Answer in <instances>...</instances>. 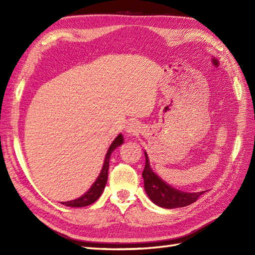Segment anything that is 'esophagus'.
Segmentation results:
<instances>
[{
    "label": "esophagus",
    "mask_w": 255,
    "mask_h": 255,
    "mask_svg": "<svg viewBox=\"0 0 255 255\" xmlns=\"http://www.w3.org/2000/svg\"><path fill=\"white\" fill-rule=\"evenodd\" d=\"M134 130H136V127H134L133 124H129L127 126V132H134Z\"/></svg>",
    "instance_id": "1"
}]
</instances>
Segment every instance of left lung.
Wrapping results in <instances>:
<instances>
[{"label": "left lung", "instance_id": "8db88e82", "mask_svg": "<svg viewBox=\"0 0 255 255\" xmlns=\"http://www.w3.org/2000/svg\"><path fill=\"white\" fill-rule=\"evenodd\" d=\"M144 188L148 196L152 202L163 208L185 207L196 202V199L205 192L199 193H184L167 185L152 172L149 164L148 155L145 153V165L142 172Z\"/></svg>", "mask_w": 255, "mask_h": 255}]
</instances>
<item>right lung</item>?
I'll use <instances>...</instances> for the list:
<instances>
[{
  "mask_svg": "<svg viewBox=\"0 0 255 255\" xmlns=\"http://www.w3.org/2000/svg\"><path fill=\"white\" fill-rule=\"evenodd\" d=\"M123 136L119 134L118 137H116V139L114 140L113 143L111 144L110 149L107 151L106 158L104 161V165H103V169L100 173L99 177L97 180L94 182L93 185L86 192L83 196H81L78 199L74 200H70V202H64L61 203L62 205L69 206V207H85V206H89L91 204H93L96 199H99V197L101 196V194L104 191V187L106 185L107 182V176H108V169H110V156L112 154V152L115 150L117 147H119L123 143Z\"/></svg>",
  "mask_w": 255,
  "mask_h": 255,
  "instance_id": "1",
  "label": "right lung"
}]
</instances>
